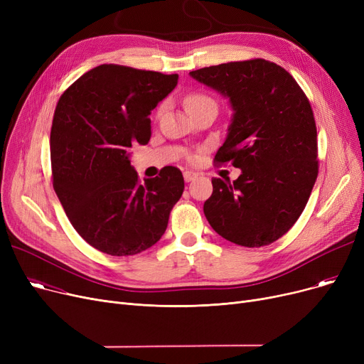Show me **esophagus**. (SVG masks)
<instances>
[{
    "instance_id": "obj_1",
    "label": "esophagus",
    "mask_w": 364,
    "mask_h": 364,
    "mask_svg": "<svg viewBox=\"0 0 364 364\" xmlns=\"http://www.w3.org/2000/svg\"><path fill=\"white\" fill-rule=\"evenodd\" d=\"M196 172H193V171H186L184 172V180H186V183H188V181H192V180H195L196 178Z\"/></svg>"
}]
</instances>
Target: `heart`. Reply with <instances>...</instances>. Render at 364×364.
<instances>
[{
	"instance_id": "b5f03b06",
	"label": "heart",
	"mask_w": 364,
	"mask_h": 364,
	"mask_svg": "<svg viewBox=\"0 0 364 364\" xmlns=\"http://www.w3.org/2000/svg\"><path fill=\"white\" fill-rule=\"evenodd\" d=\"M206 103H214V100L211 97H208V95H205V94H200V92L190 94L188 97L186 99V107L187 109L196 107V106H200V105H206Z\"/></svg>"
}]
</instances>
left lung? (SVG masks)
<instances>
[{
  "instance_id": "left-lung-1",
  "label": "left lung",
  "mask_w": 364,
  "mask_h": 364,
  "mask_svg": "<svg viewBox=\"0 0 364 364\" xmlns=\"http://www.w3.org/2000/svg\"><path fill=\"white\" fill-rule=\"evenodd\" d=\"M233 109L215 164L242 174L214 178L203 213L214 230L240 246L270 245L296 223L318 174L317 129L307 95L282 66L264 59L190 72Z\"/></svg>"
}]
</instances>
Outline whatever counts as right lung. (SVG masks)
<instances>
[{
	"label": "right lung",
	"instance_id": "obj_1",
	"mask_svg": "<svg viewBox=\"0 0 364 364\" xmlns=\"http://www.w3.org/2000/svg\"><path fill=\"white\" fill-rule=\"evenodd\" d=\"M178 75L100 65L76 80L55 106L50 134L53 187L80 236L107 255H136L166 230L184 178L165 166L144 184L131 147L147 144L150 112Z\"/></svg>",
	"mask_w": 364,
	"mask_h": 364
}]
</instances>
